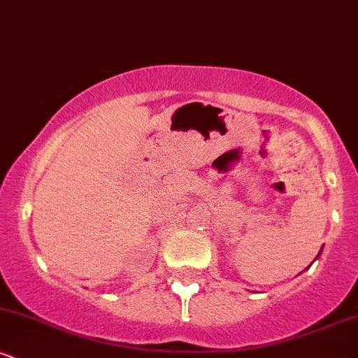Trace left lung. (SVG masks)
<instances>
[{"label": "left lung", "instance_id": "obj_1", "mask_svg": "<svg viewBox=\"0 0 358 358\" xmlns=\"http://www.w3.org/2000/svg\"><path fill=\"white\" fill-rule=\"evenodd\" d=\"M318 256H320V254H318Z\"/></svg>", "mask_w": 358, "mask_h": 358}]
</instances>
